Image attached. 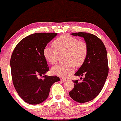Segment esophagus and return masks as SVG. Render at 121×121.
Here are the masks:
<instances>
[{"mask_svg": "<svg viewBox=\"0 0 121 121\" xmlns=\"http://www.w3.org/2000/svg\"><path fill=\"white\" fill-rule=\"evenodd\" d=\"M60 80H61V81H62L63 82H65V81H67V79H64V78H61Z\"/></svg>", "mask_w": 121, "mask_h": 121, "instance_id": "esophagus-1", "label": "esophagus"}]
</instances>
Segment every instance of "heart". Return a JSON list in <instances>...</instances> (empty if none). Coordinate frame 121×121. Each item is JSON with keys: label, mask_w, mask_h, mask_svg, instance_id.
<instances>
[{"label": "heart", "mask_w": 121, "mask_h": 121, "mask_svg": "<svg viewBox=\"0 0 121 121\" xmlns=\"http://www.w3.org/2000/svg\"><path fill=\"white\" fill-rule=\"evenodd\" d=\"M55 49L50 47L44 49L43 56L51 65L57 62L59 54L65 53V64H58L51 69L53 74L67 78L74 71V65L80 67L84 63L87 54V46L86 42L78 40L68 35H63L52 43Z\"/></svg>", "instance_id": "1"}]
</instances>
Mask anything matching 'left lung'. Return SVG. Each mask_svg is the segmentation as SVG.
<instances>
[{
	"instance_id": "obj_1",
	"label": "left lung",
	"mask_w": 121,
	"mask_h": 121,
	"mask_svg": "<svg viewBox=\"0 0 121 121\" xmlns=\"http://www.w3.org/2000/svg\"><path fill=\"white\" fill-rule=\"evenodd\" d=\"M71 35L83 38L87 46V54L84 63L74 74L85 77L82 82L72 81L74 88L69 93L75 101L87 102L99 95L105 84L108 73L107 52L102 40L95 35L86 32Z\"/></svg>"
}]
</instances>
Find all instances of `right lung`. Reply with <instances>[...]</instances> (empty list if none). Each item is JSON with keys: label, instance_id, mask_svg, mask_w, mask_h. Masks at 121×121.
<instances>
[{"label": "right lung", "instance_id": "add662e5", "mask_svg": "<svg viewBox=\"0 0 121 121\" xmlns=\"http://www.w3.org/2000/svg\"><path fill=\"white\" fill-rule=\"evenodd\" d=\"M57 33H35L22 39L17 45L10 59L14 87L22 100L30 104L43 102L48 98L50 87L60 81L56 76H43L49 68L43 56L47 44Z\"/></svg>", "mask_w": 121, "mask_h": 121}]
</instances>
